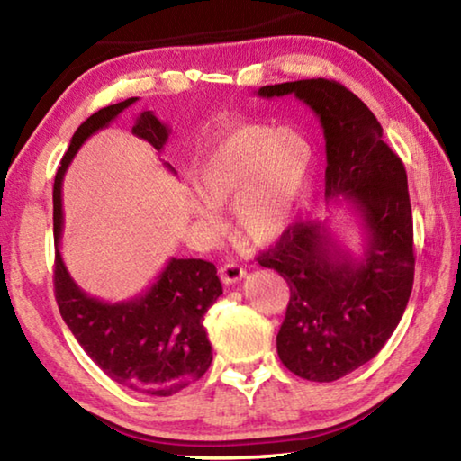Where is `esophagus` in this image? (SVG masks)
Masks as SVG:
<instances>
[{"label": "esophagus", "mask_w": 461, "mask_h": 461, "mask_svg": "<svg viewBox=\"0 0 461 461\" xmlns=\"http://www.w3.org/2000/svg\"><path fill=\"white\" fill-rule=\"evenodd\" d=\"M220 276L225 285H236L238 280H241L246 276V270L240 267V264L236 262H228L223 264V267L220 268Z\"/></svg>", "instance_id": "esophagus-1"}]
</instances>
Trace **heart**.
Instances as JSON below:
<instances>
[{
	"instance_id": "heart-1",
	"label": "heart",
	"mask_w": 461,
	"mask_h": 461,
	"mask_svg": "<svg viewBox=\"0 0 461 461\" xmlns=\"http://www.w3.org/2000/svg\"><path fill=\"white\" fill-rule=\"evenodd\" d=\"M311 140L294 128L241 126L225 131L203 154L191 213L215 228L217 207L233 201V228L252 244H268L293 223L313 173Z\"/></svg>"
}]
</instances>
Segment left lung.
<instances>
[{
  "label": "left lung",
  "instance_id": "8db88e82",
  "mask_svg": "<svg viewBox=\"0 0 461 461\" xmlns=\"http://www.w3.org/2000/svg\"><path fill=\"white\" fill-rule=\"evenodd\" d=\"M258 95H294L313 109L325 136V197L341 194L362 220V258L341 249L323 221L288 225L258 256L291 288L280 362L305 380L333 382L372 360L407 309L415 278L407 170L368 105L341 83H278Z\"/></svg>",
  "mask_w": 461,
  "mask_h": 461
}]
</instances>
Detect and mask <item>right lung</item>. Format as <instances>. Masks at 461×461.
<instances>
[{
    "label": "right lung",
    "instance_id": "1",
    "mask_svg": "<svg viewBox=\"0 0 461 461\" xmlns=\"http://www.w3.org/2000/svg\"><path fill=\"white\" fill-rule=\"evenodd\" d=\"M138 97L99 109L71 138L54 176V296L68 330L87 356L118 384L148 396H170L199 380L213 360L203 327L207 309L223 293L215 264L199 258H170L146 293L122 303H105L77 286L62 262V176L95 131L107 128ZM131 134L156 152L165 148L170 128L152 112L131 115ZM168 170L175 168L165 162Z\"/></svg>",
    "mask_w": 461,
    "mask_h": 461
}]
</instances>
